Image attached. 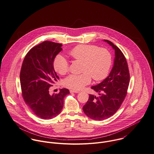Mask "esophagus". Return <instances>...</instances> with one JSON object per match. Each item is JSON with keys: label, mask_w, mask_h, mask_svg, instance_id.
I'll list each match as a JSON object with an SVG mask.
<instances>
[{"label": "esophagus", "mask_w": 154, "mask_h": 154, "mask_svg": "<svg viewBox=\"0 0 154 154\" xmlns=\"http://www.w3.org/2000/svg\"><path fill=\"white\" fill-rule=\"evenodd\" d=\"M70 92H71V93H79V91H75V90L71 89V90H70Z\"/></svg>", "instance_id": "esophagus-1"}]
</instances>
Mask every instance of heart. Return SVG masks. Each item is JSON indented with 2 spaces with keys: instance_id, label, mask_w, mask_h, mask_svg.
I'll return each mask as SVG.
<instances>
[{
  "instance_id": "obj_1",
  "label": "heart",
  "mask_w": 154,
  "mask_h": 154,
  "mask_svg": "<svg viewBox=\"0 0 154 154\" xmlns=\"http://www.w3.org/2000/svg\"><path fill=\"white\" fill-rule=\"evenodd\" d=\"M75 60L82 62L81 74H71L64 80V85L73 90H80L91 82V77L95 81L104 79L108 75L112 63L110 52L105 48L95 45H78L69 51ZM56 72L65 74L69 69V62L62 55H57L53 62Z\"/></svg>"
}]
</instances>
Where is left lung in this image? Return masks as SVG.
<instances>
[{
	"label": "left lung",
	"instance_id": "1",
	"mask_svg": "<svg viewBox=\"0 0 154 154\" xmlns=\"http://www.w3.org/2000/svg\"><path fill=\"white\" fill-rule=\"evenodd\" d=\"M104 41L115 50L113 66L106 79L91 87L99 96L90 94L88 101L83 107L84 113L95 121L107 119L118 110L127 95L130 83L128 66L123 53L111 41Z\"/></svg>",
	"mask_w": 154,
	"mask_h": 154
}]
</instances>
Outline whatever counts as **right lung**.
Instances as JSON below:
<instances>
[{
    "label": "right lung",
    "mask_w": 154,
    "mask_h": 154,
    "mask_svg": "<svg viewBox=\"0 0 154 154\" xmlns=\"http://www.w3.org/2000/svg\"><path fill=\"white\" fill-rule=\"evenodd\" d=\"M62 44L45 41L32 48L26 55L20 71V85L23 99L38 117L50 119L57 116L63 106V98L69 94L66 88L58 94H49V88L59 77L53 67Z\"/></svg>",
    "instance_id": "1"
}]
</instances>
